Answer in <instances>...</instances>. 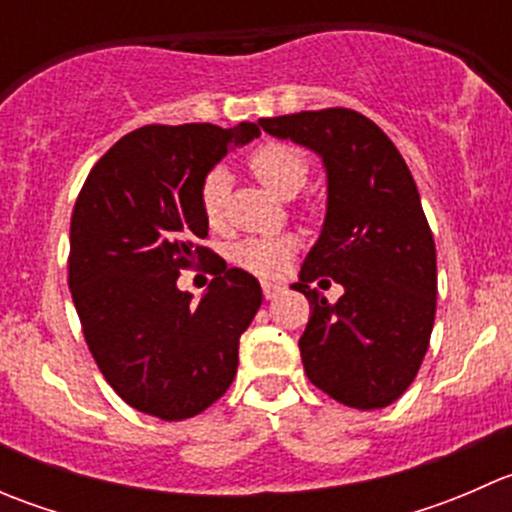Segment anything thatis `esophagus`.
Listing matches in <instances>:
<instances>
[{"mask_svg":"<svg viewBox=\"0 0 512 512\" xmlns=\"http://www.w3.org/2000/svg\"><path fill=\"white\" fill-rule=\"evenodd\" d=\"M282 292H285V287L277 285V282H262V294H265V299L280 297Z\"/></svg>","mask_w":512,"mask_h":512,"instance_id":"1","label":"esophagus"}]
</instances>
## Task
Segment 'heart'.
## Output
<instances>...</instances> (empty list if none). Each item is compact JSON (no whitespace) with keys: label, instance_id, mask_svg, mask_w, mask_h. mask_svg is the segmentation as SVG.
<instances>
[{"label":"heart","instance_id":"1","mask_svg":"<svg viewBox=\"0 0 512 512\" xmlns=\"http://www.w3.org/2000/svg\"><path fill=\"white\" fill-rule=\"evenodd\" d=\"M247 165L255 173L257 180L267 185L275 193L289 195L297 193L309 178V156L302 148L292 146L285 141H267L260 143L247 158ZM227 195H230V180L223 168H210L200 178L198 185V205L205 223L218 227L225 218ZM297 252V237L292 235H262L247 237L232 247V262L242 270L260 277H277L285 272L289 260Z\"/></svg>","mask_w":512,"mask_h":512}]
</instances>
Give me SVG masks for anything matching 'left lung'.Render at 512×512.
Masks as SVG:
<instances>
[{
  "instance_id": "left-lung-1",
  "label": "left lung",
  "mask_w": 512,
  "mask_h": 512,
  "mask_svg": "<svg viewBox=\"0 0 512 512\" xmlns=\"http://www.w3.org/2000/svg\"><path fill=\"white\" fill-rule=\"evenodd\" d=\"M260 126L327 165V220L292 285L312 307L299 337L304 371L339 404L384 409L416 379L436 317V245L414 175L391 138L352 108ZM329 276L345 287L337 305L311 287Z\"/></svg>"
}]
</instances>
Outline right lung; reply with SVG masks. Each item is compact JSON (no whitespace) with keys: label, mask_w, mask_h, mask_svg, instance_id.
<instances>
[{"label":"right lung","mask_w":512,"mask_h":512,"mask_svg":"<svg viewBox=\"0 0 512 512\" xmlns=\"http://www.w3.org/2000/svg\"><path fill=\"white\" fill-rule=\"evenodd\" d=\"M255 136L260 126L247 121L136 128L96 160L76 198L69 287L81 332L103 379L148 416H198L237 374L240 334L262 289L203 245L198 185L230 148ZM193 266L214 275L200 303L174 287Z\"/></svg>","instance_id":"1"}]
</instances>
